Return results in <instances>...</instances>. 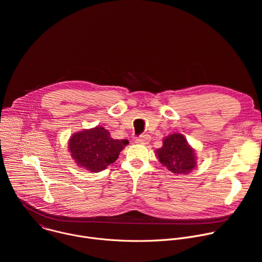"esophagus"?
Masks as SVG:
<instances>
[{
    "mask_svg": "<svg viewBox=\"0 0 262 262\" xmlns=\"http://www.w3.org/2000/svg\"><path fill=\"white\" fill-rule=\"evenodd\" d=\"M149 141H150V136L149 135H141L136 139V143L139 144H147Z\"/></svg>",
    "mask_w": 262,
    "mask_h": 262,
    "instance_id": "obj_1",
    "label": "esophagus"
}]
</instances>
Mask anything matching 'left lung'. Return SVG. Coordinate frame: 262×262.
<instances>
[{
  "label": "left lung",
  "mask_w": 262,
  "mask_h": 262,
  "mask_svg": "<svg viewBox=\"0 0 262 262\" xmlns=\"http://www.w3.org/2000/svg\"><path fill=\"white\" fill-rule=\"evenodd\" d=\"M164 145L158 149L160 162L175 174H186L196 166L194 149L180 134H173L164 139Z\"/></svg>",
  "instance_id": "8db88e82"
}]
</instances>
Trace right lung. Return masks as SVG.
Wrapping results in <instances>:
<instances>
[{"instance_id":"1","label":"right lung","mask_w":262,"mask_h":262,"mask_svg":"<svg viewBox=\"0 0 262 262\" xmlns=\"http://www.w3.org/2000/svg\"><path fill=\"white\" fill-rule=\"evenodd\" d=\"M127 144V140L112 139L106 129L96 126L74 134L68 146L72 159L80 167L97 173L114 163Z\"/></svg>"}]
</instances>
